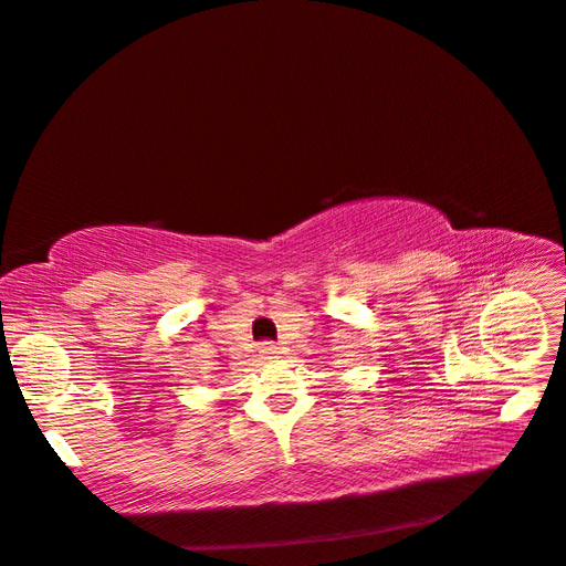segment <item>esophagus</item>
<instances>
[{
	"mask_svg": "<svg viewBox=\"0 0 566 566\" xmlns=\"http://www.w3.org/2000/svg\"><path fill=\"white\" fill-rule=\"evenodd\" d=\"M261 353H263V358H277L280 348L274 346V344H270V342H265V344H261Z\"/></svg>",
	"mask_w": 566,
	"mask_h": 566,
	"instance_id": "1",
	"label": "esophagus"
}]
</instances>
